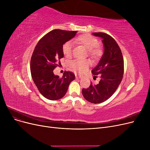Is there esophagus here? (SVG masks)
Here are the masks:
<instances>
[{"label":"esophagus","mask_w":150,"mask_h":150,"mask_svg":"<svg viewBox=\"0 0 150 150\" xmlns=\"http://www.w3.org/2000/svg\"><path fill=\"white\" fill-rule=\"evenodd\" d=\"M81 78H82V76L80 75V74H76V79H81Z\"/></svg>","instance_id":"1"}]
</instances>
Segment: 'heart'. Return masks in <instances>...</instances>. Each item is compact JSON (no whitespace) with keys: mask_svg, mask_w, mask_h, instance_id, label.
I'll list each match as a JSON object with an SVG mask.
<instances>
[{"mask_svg":"<svg viewBox=\"0 0 150 150\" xmlns=\"http://www.w3.org/2000/svg\"><path fill=\"white\" fill-rule=\"evenodd\" d=\"M77 40L89 50V54L93 58H98L101 56L102 50L97 47L98 40L96 38L89 34H84L80 35L77 38ZM72 49V42L67 41L62 46V52L66 57L71 56ZM89 62L87 60L75 59L70 62V66L74 70L79 72H84L88 69Z\"/></svg>","mask_w":150,"mask_h":150,"instance_id":"1","label":"heart"}]
</instances>
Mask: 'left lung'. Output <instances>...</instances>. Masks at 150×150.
I'll list each match as a JSON object with an SVG mask.
<instances>
[{"label":"left lung","instance_id":"left-lung-1","mask_svg":"<svg viewBox=\"0 0 150 150\" xmlns=\"http://www.w3.org/2000/svg\"><path fill=\"white\" fill-rule=\"evenodd\" d=\"M92 34L103 39V54L92 70L93 74H99L101 80L98 84L91 83L88 88L83 89L82 93L88 101L98 104L106 101L118 88L123 76L124 61L119 46L110 35L103 33Z\"/></svg>","mask_w":150,"mask_h":150}]
</instances>
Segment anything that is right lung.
<instances>
[{
  "label": "right lung",
  "mask_w": 150,
  "mask_h": 150,
  "mask_svg": "<svg viewBox=\"0 0 150 150\" xmlns=\"http://www.w3.org/2000/svg\"><path fill=\"white\" fill-rule=\"evenodd\" d=\"M77 31L54 29L49 32L36 45L30 59V72L39 92L49 100L64 96L75 75L65 71L62 78L54 75L53 70L60 65L64 57L62 46L76 35Z\"/></svg>",
  "instance_id": "obj_1"
}]
</instances>
